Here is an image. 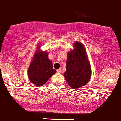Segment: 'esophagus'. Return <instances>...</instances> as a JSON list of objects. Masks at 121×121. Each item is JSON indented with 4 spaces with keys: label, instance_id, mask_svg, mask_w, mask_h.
I'll return each instance as SVG.
<instances>
[{
    "label": "esophagus",
    "instance_id": "34e87169",
    "mask_svg": "<svg viewBox=\"0 0 121 121\" xmlns=\"http://www.w3.org/2000/svg\"><path fill=\"white\" fill-rule=\"evenodd\" d=\"M62 72V69H57V73H61Z\"/></svg>",
    "mask_w": 121,
    "mask_h": 121
}]
</instances>
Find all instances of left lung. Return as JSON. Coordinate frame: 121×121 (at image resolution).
<instances>
[{"label": "left lung", "instance_id": "1", "mask_svg": "<svg viewBox=\"0 0 121 121\" xmlns=\"http://www.w3.org/2000/svg\"><path fill=\"white\" fill-rule=\"evenodd\" d=\"M73 48L67 52L66 71L64 72V76L69 86L76 89L84 86L89 82L92 69L84 45L76 41Z\"/></svg>", "mask_w": 121, "mask_h": 121}]
</instances>
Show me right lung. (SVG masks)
Masks as SVG:
<instances>
[{
  "instance_id": "1",
  "label": "right lung",
  "mask_w": 121,
  "mask_h": 121,
  "mask_svg": "<svg viewBox=\"0 0 121 121\" xmlns=\"http://www.w3.org/2000/svg\"><path fill=\"white\" fill-rule=\"evenodd\" d=\"M38 43L28 69V76L31 83L36 86H42L56 72L52 67V62L48 57L49 52L41 50Z\"/></svg>"
}]
</instances>
